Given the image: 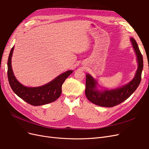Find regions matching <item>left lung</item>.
Listing matches in <instances>:
<instances>
[{
  "instance_id": "left-lung-1",
  "label": "left lung",
  "mask_w": 149,
  "mask_h": 149,
  "mask_svg": "<svg viewBox=\"0 0 149 149\" xmlns=\"http://www.w3.org/2000/svg\"><path fill=\"white\" fill-rule=\"evenodd\" d=\"M130 40L136 53L138 61V68L134 78L123 87L112 90H104L101 92L96 89V81L91 75L86 74L85 94L90 102L100 106L113 107L127 100L139 86L141 81L143 65V57L136 40L132 38H130Z\"/></svg>"
}]
</instances>
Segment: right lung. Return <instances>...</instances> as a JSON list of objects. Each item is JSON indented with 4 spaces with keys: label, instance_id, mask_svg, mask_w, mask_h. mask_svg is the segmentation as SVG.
Here are the masks:
<instances>
[{
    "label": "right lung",
    "instance_id": "1",
    "mask_svg": "<svg viewBox=\"0 0 149 149\" xmlns=\"http://www.w3.org/2000/svg\"><path fill=\"white\" fill-rule=\"evenodd\" d=\"M14 47L11 49L7 62V76L12 89L24 101L32 106H41L56 101L61 94V86L65 79L73 73L67 71L51 82L37 88H27L20 84L13 73L11 59Z\"/></svg>",
    "mask_w": 149,
    "mask_h": 149
}]
</instances>
